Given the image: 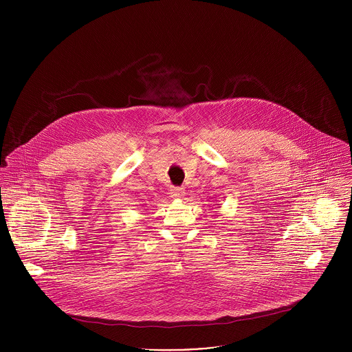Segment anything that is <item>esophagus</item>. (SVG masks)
<instances>
[{
  "label": "esophagus",
  "instance_id": "34e87169",
  "mask_svg": "<svg viewBox=\"0 0 352 352\" xmlns=\"http://www.w3.org/2000/svg\"><path fill=\"white\" fill-rule=\"evenodd\" d=\"M170 193L173 199H182L185 196V190L182 188H171Z\"/></svg>",
  "mask_w": 352,
  "mask_h": 352
}]
</instances>
